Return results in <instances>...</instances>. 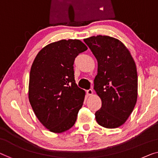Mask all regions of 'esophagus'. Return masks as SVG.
<instances>
[{
  "label": "esophagus",
  "instance_id": "esophagus-1",
  "mask_svg": "<svg viewBox=\"0 0 158 158\" xmlns=\"http://www.w3.org/2000/svg\"><path fill=\"white\" fill-rule=\"evenodd\" d=\"M86 94L88 96H91L93 94V91L91 89H89V90L86 91Z\"/></svg>",
  "mask_w": 158,
  "mask_h": 158
}]
</instances>
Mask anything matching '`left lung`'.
<instances>
[{"label": "left lung", "mask_w": 158, "mask_h": 158, "mask_svg": "<svg viewBox=\"0 0 158 158\" xmlns=\"http://www.w3.org/2000/svg\"><path fill=\"white\" fill-rule=\"evenodd\" d=\"M98 62L94 90L102 99L96 112L97 123L116 128L125 123L138 97V74L130 52L118 39L97 35L84 39Z\"/></svg>", "instance_id": "obj_1"}]
</instances>
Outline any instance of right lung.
Masks as SVG:
<instances>
[{"label": "right lung", "instance_id": "1", "mask_svg": "<svg viewBox=\"0 0 158 158\" xmlns=\"http://www.w3.org/2000/svg\"><path fill=\"white\" fill-rule=\"evenodd\" d=\"M86 49L79 40H62L48 44L35 58L28 98L35 116L49 131L63 133L77 121L85 91L75 83L73 65Z\"/></svg>", "mask_w": 158, "mask_h": 158}]
</instances>
